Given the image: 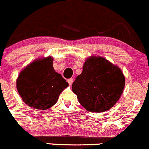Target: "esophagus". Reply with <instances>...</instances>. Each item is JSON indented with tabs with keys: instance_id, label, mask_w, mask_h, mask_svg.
<instances>
[{
	"instance_id": "obj_1",
	"label": "esophagus",
	"mask_w": 149,
	"mask_h": 149,
	"mask_svg": "<svg viewBox=\"0 0 149 149\" xmlns=\"http://www.w3.org/2000/svg\"><path fill=\"white\" fill-rule=\"evenodd\" d=\"M73 82V78H69V79L68 80V83H69V85H72Z\"/></svg>"
}]
</instances>
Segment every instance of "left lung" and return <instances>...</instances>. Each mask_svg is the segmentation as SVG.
Wrapping results in <instances>:
<instances>
[{
  "label": "left lung",
  "instance_id": "obj_1",
  "mask_svg": "<svg viewBox=\"0 0 149 149\" xmlns=\"http://www.w3.org/2000/svg\"><path fill=\"white\" fill-rule=\"evenodd\" d=\"M125 77L120 69L101 57L85 61L72 90L88 111L104 112L113 107L122 95Z\"/></svg>",
  "mask_w": 149,
  "mask_h": 149
}]
</instances>
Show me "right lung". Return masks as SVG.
<instances>
[{
  "label": "right lung",
  "instance_id": "1",
  "mask_svg": "<svg viewBox=\"0 0 149 149\" xmlns=\"http://www.w3.org/2000/svg\"><path fill=\"white\" fill-rule=\"evenodd\" d=\"M52 58L37 59L20 73L17 88L25 104L37 109L46 110L57 102L61 92L69 83L55 72Z\"/></svg>",
  "mask_w": 149,
  "mask_h": 149
}]
</instances>
